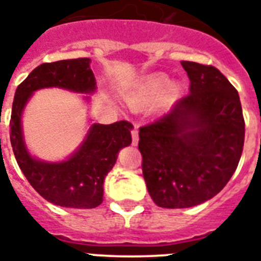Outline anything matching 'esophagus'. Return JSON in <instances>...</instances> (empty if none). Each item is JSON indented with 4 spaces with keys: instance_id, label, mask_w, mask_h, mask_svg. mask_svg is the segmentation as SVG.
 Instances as JSON below:
<instances>
[{
    "instance_id": "1",
    "label": "esophagus",
    "mask_w": 261,
    "mask_h": 261,
    "mask_svg": "<svg viewBox=\"0 0 261 261\" xmlns=\"http://www.w3.org/2000/svg\"><path fill=\"white\" fill-rule=\"evenodd\" d=\"M138 127H139L138 124L135 123L134 127H133V130H131V138H133V145H137V143H138V139H139Z\"/></svg>"
}]
</instances>
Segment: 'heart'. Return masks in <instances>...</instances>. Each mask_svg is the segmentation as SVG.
Returning <instances> with one entry per match:
<instances>
[{
	"mask_svg": "<svg viewBox=\"0 0 261 261\" xmlns=\"http://www.w3.org/2000/svg\"><path fill=\"white\" fill-rule=\"evenodd\" d=\"M182 93V87L180 84L172 83L165 74H151L141 80L130 93L127 94V100L131 106L145 107L161 98L164 107L176 101Z\"/></svg>",
	"mask_w": 261,
	"mask_h": 261,
	"instance_id": "obj_1",
	"label": "heart"
}]
</instances>
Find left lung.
I'll use <instances>...</instances> for the list:
<instances>
[{"mask_svg":"<svg viewBox=\"0 0 261 261\" xmlns=\"http://www.w3.org/2000/svg\"><path fill=\"white\" fill-rule=\"evenodd\" d=\"M190 93L139 128L143 178L153 202L186 208L218 194L243 154L245 122L239 92L214 66L181 61Z\"/></svg>","mask_w":261,"mask_h":261,"instance_id":"8db88e82","label":"left lung"}]
</instances>
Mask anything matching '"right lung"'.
<instances>
[{
	"label": "right lung",
	"instance_id": "1",
	"mask_svg": "<svg viewBox=\"0 0 261 261\" xmlns=\"http://www.w3.org/2000/svg\"><path fill=\"white\" fill-rule=\"evenodd\" d=\"M89 58L42 63L31 71L14 93L10 116V143L18 167L40 196L61 207L94 208L102 203V184L116 163L118 153L131 143L133 124L127 120L93 124L83 145L62 163H44L31 157L22 138L21 114L35 90L58 87L93 93L96 80Z\"/></svg>",
	"mask_w": 261,
	"mask_h": 261
}]
</instances>
